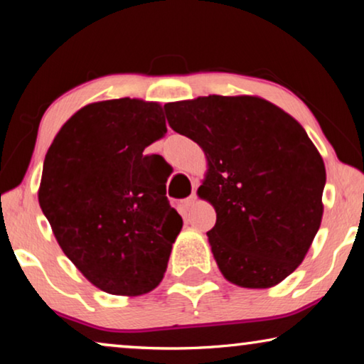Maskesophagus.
Masks as SVG:
<instances>
[{"instance_id": "esophagus-1", "label": "esophagus", "mask_w": 364, "mask_h": 364, "mask_svg": "<svg viewBox=\"0 0 364 364\" xmlns=\"http://www.w3.org/2000/svg\"><path fill=\"white\" fill-rule=\"evenodd\" d=\"M196 203H197V196H196V193H192V196L186 200V207L193 208V207H196Z\"/></svg>"}]
</instances>
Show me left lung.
Listing matches in <instances>:
<instances>
[{
    "mask_svg": "<svg viewBox=\"0 0 364 364\" xmlns=\"http://www.w3.org/2000/svg\"><path fill=\"white\" fill-rule=\"evenodd\" d=\"M173 131L197 142L207 172L197 196L215 208L207 232L227 282L272 288L298 268L321 225L325 162L301 124L258 96L167 102Z\"/></svg>",
    "mask_w": 364,
    "mask_h": 364,
    "instance_id": "obj_1",
    "label": "left lung"
}]
</instances>
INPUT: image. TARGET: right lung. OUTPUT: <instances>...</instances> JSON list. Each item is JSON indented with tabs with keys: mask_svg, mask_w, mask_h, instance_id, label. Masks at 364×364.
I'll return each mask as SVG.
<instances>
[{
	"mask_svg": "<svg viewBox=\"0 0 364 364\" xmlns=\"http://www.w3.org/2000/svg\"><path fill=\"white\" fill-rule=\"evenodd\" d=\"M166 132L159 102L97 101L63 124L44 157L39 207L64 255L111 295L152 291L181 233L167 177L144 156Z\"/></svg>",
	"mask_w": 364,
	"mask_h": 364,
	"instance_id": "1",
	"label": "right lung"
}]
</instances>
